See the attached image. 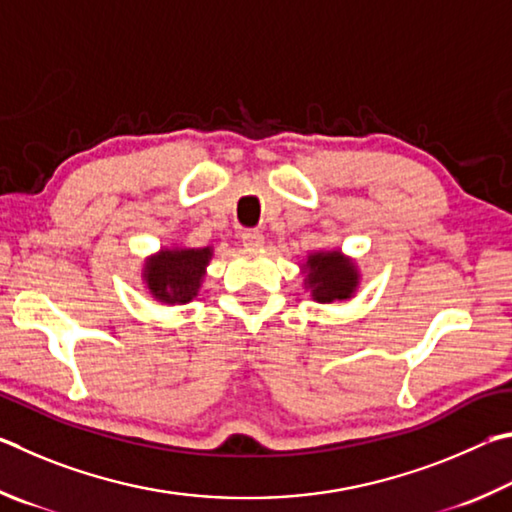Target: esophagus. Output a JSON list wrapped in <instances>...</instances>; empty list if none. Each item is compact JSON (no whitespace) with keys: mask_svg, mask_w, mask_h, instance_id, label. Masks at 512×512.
Returning <instances> with one entry per match:
<instances>
[{"mask_svg":"<svg viewBox=\"0 0 512 512\" xmlns=\"http://www.w3.org/2000/svg\"><path fill=\"white\" fill-rule=\"evenodd\" d=\"M242 242L247 247H261L263 245V231L261 229H245L242 231Z\"/></svg>","mask_w":512,"mask_h":512,"instance_id":"obj_1","label":"esophagus"}]
</instances>
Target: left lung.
Here are the masks:
<instances>
[{"label":"left lung","mask_w":512,"mask_h":512,"mask_svg":"<svg viewBox=\"0 0 512 512\" xmlns=\"http://www.w3.org/2000/svg\"><path fill=\"white\" fill-rule=\"evenodd\" d=\"M308 288L312 297L321 303H330L337 299H348L357 285V272L353 263L342 258L339 251L330 254H315L308 258Z\"/></svg>","instance_id":"obj_1"}]
</instances>
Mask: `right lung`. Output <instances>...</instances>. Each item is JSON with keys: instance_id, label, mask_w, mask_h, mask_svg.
Returning <instances> with one entry per match:
<instances>
[{"instance_id": "add662e5", "label": "right lung", "mask_w": 512, "mask_h": 512, "mask_svg": "<svg viewBox=\"0 0 512 512\" xmlns=\"http://www.w3.org/2000/svg\"><path fill=\"white\" fill-rule=\"evenodd\" d=\"M211 249H173L161 251L155 261L146 267V281L155 299L164 303H186L191 301L200 279L204 276V267L209 263Z\"/></svg>"}]
</instances>
